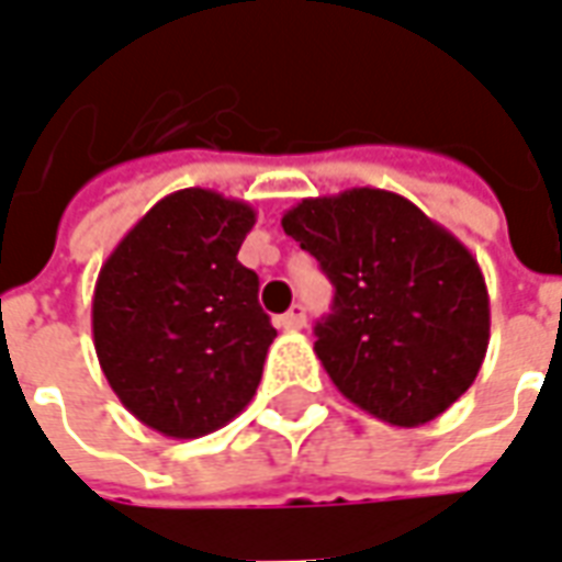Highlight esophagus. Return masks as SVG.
<instances>
[{
	"label": "esophagus",
	"instance_id": "obj_1",
	"mask_svg": "<svg viewBox=\"0 0 562 562\" xmlns=\"http://www.w3.org/2000/svg\"><path fill=\"white\" fill-rule=\"evenodd\" d=\"M306 325V310L301 304H294L285 316H280V328L301 330Z\"/></svg>",
	"mask_w": 562,
	"mask_h": 562
}]
</instances>
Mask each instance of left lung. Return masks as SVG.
I'll list each match as a JSON object with an SVG mask.
<instances>
[{"instance_id": "obj_1", "label": "left lung", "mask_w": 562, "mask_h": 562, "mask_svg": "<svg viewBox=\"0 0 562 562\" xmlns=\"http://www.w3.org/2000/svg\"><path fill=\"white\" fill-rule=\"evenodd\" d=\"M282 232L337 289L313 349L346 401L418 427L475 382L491 340L482 268L409 198L370 186L304 198Z\"/></svg>"}]
</instances>
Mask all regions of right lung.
Here are the masks:
<instances>
[{
  "mask_svg": "<svg viewBox=\"0 0 562 562\" xmlns=\"http://www.w3.org/2000/svg\"><path fill=\"white\" fill-rule=\"evenodd\" d=\"M256 225L246 201L171 192L99 270L92 342L120 403L171 439L220 430L256 397L277 330L256 270L237 261Z\"/></svg>",
  "mask_w": 562,
  "mask_h": 562,
  "instance_id": "right-lung-1",
  "label": "right lung"
}]
</instances>
